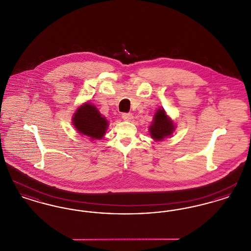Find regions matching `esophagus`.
Wrapping results in <instances>:
<instances>
[{
    "label": "esophagus",
    "mask_w": 251,
    "mask_h": 251,
    "mask_svg": "<svg viewBox=\"0 0 251 251\" xmlns=\"http://www.w3.org/2000/svg\"><path fill=\"white\" fill-rule=\"evenodd\" d=\"M122 119L125 121H131L132 120V115L130 113H123L122 114Z\"/></svg>",
    "instance_id": "1"
}]
</instances>
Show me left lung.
Wrapping results in <instances>:
<instances>
[{"label":"left lung","instance_id":"left-lung-1","mask_svg":"<svg viewBox=\"0 0 251 251\" xmlns=\"http://www.w3.org/2000/svg\"><path fill=\"white\" fill-rule=\"evenodd\" d=\"M176 125L174 121L167 116V112L164 108H159L154 114L153 120L149 127L150 135L156 141H162L165 138L171 137L175 131Z\"/></svg>","mask_w":251,"mask_h":251}]
</instances>
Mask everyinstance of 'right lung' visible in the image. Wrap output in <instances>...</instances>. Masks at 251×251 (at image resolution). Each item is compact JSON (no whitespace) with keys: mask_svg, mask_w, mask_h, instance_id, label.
Returning <instances> with one entry per match:
<instances>
[{"mask_svg":"<svg viewBox=\"0 0 251 251\" xmlns=\"http://www.w3.org/2000/svg\"><path fill=\"white\" fill-rule=\"evenodd\" d=\"M72 125L81 135L91 141L100 140L107 131L109 122L98 108L90 102H84L77 108L72 116Z\"/></svg>","mask_w":251,"mask_h":251,"instance_id":"right-lung-1","label":"right lung"}]
</instances>
